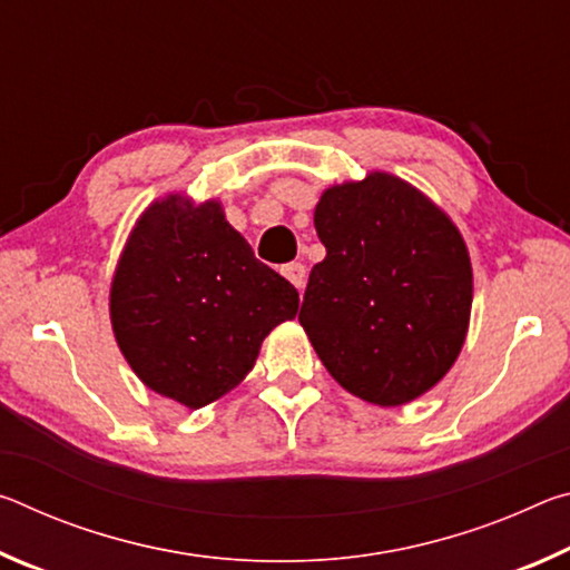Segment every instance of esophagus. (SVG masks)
Here are the masks:
<instances>
[{"label": "esophagus", "mask_w": 570, "mask_h": 570, "mask_svg": "<svg viewBox=\"0 0 570 570\" xmlns=\"http://www.w3.org/2000/svg\"><path fill=\"white\" fill-rule=\"evenodd\" d=\"M282 274L298 288V292H304V284H306V268H304V264H298V262L286 264V266H282Z\"/></svg>", "instance_id": "esophagus-1"}]
</instances>
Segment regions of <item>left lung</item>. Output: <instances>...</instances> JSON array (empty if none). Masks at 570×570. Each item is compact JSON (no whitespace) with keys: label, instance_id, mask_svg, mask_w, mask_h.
<instances>
[{"label":"left lung","instance_id":"8db88e82","mask_svg":"<svg viewBox=\"0 0 570 570\" xmlns=\"http://www.w3.org/2000/svg\"><path fill=\"white\" fill-rule=\"evenodd\" d=\"M314 226L326 256L308 274L298 322L332 377L380 407L435 387L472 306L455 224L410 183L370 173L324 190Z\"/></svg>","mask_w":570,"mask_h":570}]
</instances>
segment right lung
Listing matches in <instances>:
<instances>
[{"label": "right lung", "mask_w": 570, "mask_h": 570, "mask_svg": "<svg viewBox=\"0 0 570 570\" xmlns=\"http://www.w3.org/2000/svg\"><path fill=\"white\" fill-rule=\"evenodd\" d=\"M298 292L258 262L216 200L153 204L110 288L120 352L153 392L190 410L234 390L266 334L294 320Z\"/></svg>", "instance_id": "right-lung-1"}]
</instances>
